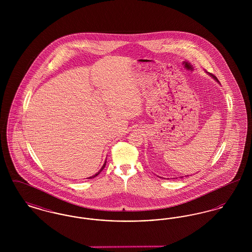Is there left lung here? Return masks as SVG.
<instances>
[{
	"label": "left lung",
	"mask_w": 252,
	"mask_h": 252,
	"mask_svg": "<svg viewBox=\"0 0 252 252\" xmlns=\"http://www.w3.org/2000/svg\"><path fill=\"white\" fill-rule=\"evenodd\" d=\"M212 75H213V77H214V78H215V79H216V80H217V81H218V79H217V78H216V76H215V75H214V74H212ZM218 82H219V81H218ZM181 178H182V177H181Z\"/></svg>",
	"instance_id": "left-lung-1"
}]
</instances>
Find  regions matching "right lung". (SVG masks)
Masks as SVG:
<instances>
[{
    "label": "right lung",
    "instance_id": "1",
    "mask_svg": "<svg viewBox=\"0 0 252 252\" xmlns=\"http://www.w3.org/2000/svg\"><path fill=\"white\" fill-rule=\"evenodd\" d=\"M106 163H107V161H105V163H104V165H103V166H102V168H101V169H100V171H99V172H98V173H96L95 175H94V176H93V177H91V178H89V179H93V178H94V177H96V176H98V175H99V174H100V172H101V171H102V170H103V169H104V168H105V166H106Z\"/></svg>",
    "mask_w": 252,
    "mask_h": 252
}]
</instances>
